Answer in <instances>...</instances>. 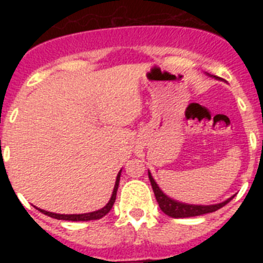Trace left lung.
<instances>
[{
	"label": "left lung",
	"instance_id": "8db88e82",
	"mask_svg": "<svg viewBox=\"0 0 263 263\" xmlns=\"http://www.w3.org/2000/svg\"><path fill=\"white\" fill-rule=\"evenodd\" d=\"M148 179H150V183H152L153 191H154L155 199H157L158 204H159V208L166 213L167 216L174 218H183V217H194V216H200L205 215V213L215 212V211L220 210L225 204H228L229 201L233 199L234 196H232L231 199H228L227 201L220 204H215V205H190V204H183L179 203V201L173 200L170 199L168 196L160 191V188L158 187V184L155 183V180L153 179L152 174L148 173Z\"/></svg>",
	"mask_w": 263,
	"mask_h": 263
}]
</instances>
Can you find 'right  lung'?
<instances>
[{
	"mask_svg": "<svg viewBox=\"0 0 263 263\" xmlns=\"http://www.w3.org/2000/svg\"><path fill=\"white\" fill-rule=\"evenodd\" d=\"M120 175H121V171L118 173L117 179H116L115 190H113L110 200H109V203L106 204L104 208H101V210L95 211V212H90V213H83V215H59V213L47 212V211H43V210H39V211H41L42 213H45V215L50 216V217L57 218V220H67V221H89V220H99V218L104 217V216L111 210L113 204H115L116 195H117V190H118V183H120Z\"/></svg>",
	"mask_w": 263,
	"mask_h": 263,
	"instance_id": "1",
	"label": "right lung"
}]
</instances>
